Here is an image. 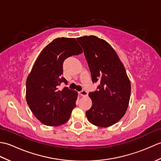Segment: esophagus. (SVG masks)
<instances>
[{
    "mask_svg": "<svg viewBox=\"0 0 161 161\" xmlns=\"http://www.w3.org/2000/svg\"><path fill=\"white\" fill-rule=\"evenodd\" d=\"M79 94H80V95H81V96H86V95H88L87 92L86 91H84V90L79 92Z\"/></svg>",
    "mask_w": 161,
    "mask_h": 161,
    "instance_id": "1",
    "label": "esophagus"
}]
</instances>
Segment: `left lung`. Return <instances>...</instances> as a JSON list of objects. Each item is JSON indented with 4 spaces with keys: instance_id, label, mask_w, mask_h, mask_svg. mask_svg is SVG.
<instances>
[{
    "instance_id": "obj_1",
    "label": "left lung",
    "mask_w": 161,
    "mask_h": 161,
    "mask_svg": "<svg viewBox=\"0 0 161 161\" xmlns=\"http://www.w3.org/2000/svg\"><path fill=\"white\" fill-rule=\"evenodd\" d=\"M84 50L92 81H100L97 90L88 94L92 107L86 112L88 120L100 127H108L120 119L128 108L131 84L124 65L114 49L95 36L77 38Z\"/></svg>"
}]
</instances>
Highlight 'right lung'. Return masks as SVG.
Segmentation results:
<instances>
[{
  "label": "right lung",
  "mask_w": 161,
  "mask_h": 161,
  "mask_svg": "<svg viewBox=\"0 0 161 161\" xmlns=\"http://www.w3.org/2000/svg\"><path fill=\"white\" fill-rule=\"evenodd\" d=\"M82 53L74 38H57L41 52L26 80V101L35 117L43 125L59 126L69 119L76 107L77 92L64 87L63 63L68 57Z\"/></svg>",
  "instance_id": "add662e5"
}]
</instances>
